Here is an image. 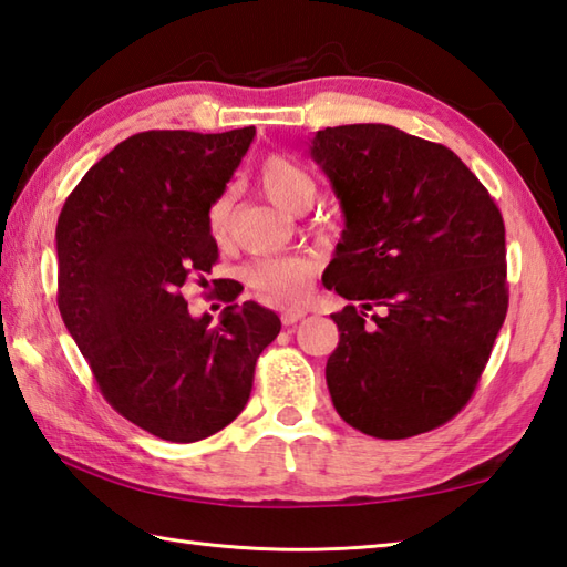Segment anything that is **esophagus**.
Returning a JSON list of instances; mask_svg holds the SVG:
<instances>
[{"label": "esophagus", "instance_id": "1", "mask_svg": "<svg viewBox=\"0 0 567 567\" xmlns=\"http://www.w3.org/2000/svg\"><path fill=\"white\" fill-rule=\"evenodd\" d=\"M307 317V311L302 307H287L282 309V323L285 327H295L297 321H302Z\"/></svg>", "mask_w": 567, "mask_h": 567}]
</instances>
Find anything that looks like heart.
Returning a JSON list of instances; mask_svg holds the SVG:
<instances>
[{
	"label": "heart",
	"mask_w": 567,
	"mask_h": 567,
	"mask_svg": "<svg viewBox=\"0 0 567 567\" xmlns=\"http://www.w3.org/2000/svg\"><path fill=\"white\" fill-rule=\"evenodd\" d=\"M265 195L277 207L299 212L317 195V183L305 165L280 153L265 155L258 167ZM207 228L214 240H226L231 228V197L219 195L207 209ZM317 262L307 256H260L244 268V280L252 292L270 302H295L309 290Z\"/></svg>",
	"instance_id": "heart-1"
}]
</instances>
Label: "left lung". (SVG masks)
I'll list each match as a JSON object with an SVG mask.
<instances>
[{
  "label": "left lung",
  "instance_id": "obj_1",
  "mask_svg": "<svg viewBox=\"0 0 567 567\" xmlns=\"http://www.w3.org/2000/svg\"><path fill=\"white\" fill-rule=\"evenodd\" d=\"M309 148L346 216L323 285L380 309L331 315L336 412L375 439L439 429L470 402L507 317L497 204L451 148L388 124L323 128Z\"/></svg>",
  "mask_w": 567,
  "mask_h": 567
}]
</instances>
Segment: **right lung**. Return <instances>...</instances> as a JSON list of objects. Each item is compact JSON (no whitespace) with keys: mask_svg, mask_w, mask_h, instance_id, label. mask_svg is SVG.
Listing matches in <instances>:
<instances>
[{"mask_svg":"<svg viewBox=\"0 0 567 567\" xmlns=\"http://www.w3.org/2000/svg\"><path fill=\"white\" fill-rule=\"evenodd\" d=\"M256 126L226 134L143 131L94 163L58 216V309L97 388L163 441L212 436L244 412L256 360L280 333L258 302L192 319L183 285L212 272L209 204Z\"/></svg>","mask_w":567,"mask_h":567,"instance_id":"obj_1","label":"right lung"}]
</instances>
